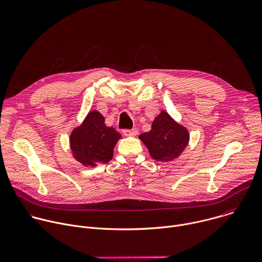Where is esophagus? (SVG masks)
I'll return each instance as SVG.
<instances>
[{
  "label": "esophagus",
  "mask_w": 262,
  "mask_h": 262,
  "mask_svg": "<svg viewBox=\"0 0 262 262\" xmlns=\"http://www.w3.org/2000/svg\"><path fill=\"white\" fill-rule=\"evenodd\" d=\"M138 129L137 128H133V129H124L123 130V135L126 137H133V136H137L138 135Z\"/></svg>",
  "instance_id": "34e87169"
}]
</instances>
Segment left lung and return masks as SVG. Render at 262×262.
<instances>
[{"label": "left lung", "instance_id": "1", "mask_svg": "<svg viewBox=\"0 0 262 262\" xmlns=\"http://www.w3.org/2000/svg\"><path fill=\"white\" fill-rule=\"evenodd\" d=\"M139 139L147 147L150 157L160 162L178 159L190 142V134L165 111L155 118L151 129L143 133Z\"/></svg>", "mask_w": 262, "mask_h": 262}]
</instances>
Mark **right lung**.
Returning <instances> with one entry per match:
<instances>
[{
  "label": "right lung",
  "instance_id": "right-lung-1",
  "mask_svg": "<svg viewBox=\"0 0 262 262\" xmlns=\"http://www.w3.org/2000/svg\"><path fill=\"white\" fill-rule=\"evenodd\" d=\"M121 138L114 127L105 125L104 117L98 111L91 110L70 133L69 147L77 162L85 167H96L112 160L114 147Z\"/></svg>",
  "mask_w": 262,
  "mask_h": 262
}]
</instances>
